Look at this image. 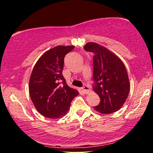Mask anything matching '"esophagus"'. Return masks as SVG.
Returning <instances> with one entry per match:
<instances>
[{"label":"esophagus","instance_id":"34e87169","mask_svg":"<svg viewBox=\"0 0 153 153\" xmlns=\"http://www.w3.org/2000/svg\"><path fill=\"white\" fill-rule=\"evenodd\" d=\"M82 91H83L85 94H87L88 91H89V87H88L87 85H85L83 86L82 87Z\"/></svg>","mask_w":153,"mask_h":153}]
</instances>
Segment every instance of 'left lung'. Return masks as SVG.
Listing matches in <instances>:
<instances>
[{
  "mask_svg": "<svg viewBox=\"0 0 153 153\" xmlns=\"http://www.w3.org/2000/svg\"><path fill=\"white\" fill-rule=\"evenodd\" d=\"M93 57V89L100 98L94 107L102 114H111L121 108L130 92V82L124 64L117 55L94 42L84 46Z\"/></svg>",
  "mask_w": 153,
  "mask_h": 153,
  "instance_id": "1",
  "label": "left lung"
}]
</instances>
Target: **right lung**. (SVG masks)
<instances>
[{"instance_id": "1", "label": "right lung", "mask_w": 153, "mask_h": 153, "mask_svg": "<svg viewBox=\"0 0 153 153\" xmlns=\"http://www.w3.org/2000/svg\"><path fill=\"white\" fill-rule=\"evenodd\" d=\"M74 46H57L42 55L34 65L29 82V93L35 108L51 119L65 115L78 92L68 87L62 75L64 57Z\"/></svg>"}]
</instances>
